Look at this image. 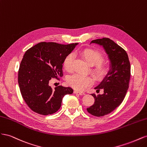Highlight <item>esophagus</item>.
<instances>
[{
  "mask_svg": "<svg viewBox=\"0 0 147 147\" xmlns=\"http://www.w3.org/2000/svg\"><path fill=\"white\" fill-rule=\"evenodd\" d=\"M74 93H75V94H78L80 95H84V94H85V93H84V92H79L78 91H74Z\"/></svg>",
  "mask_w": 147,
  "mask_h": 147,
  "instance_id": "34e87169",
  "label": "esophagus"
}]
</instances>
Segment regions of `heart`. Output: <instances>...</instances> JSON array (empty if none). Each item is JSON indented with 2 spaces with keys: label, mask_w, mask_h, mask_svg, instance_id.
I'll list each match as a JSON object with an SVG mask.
<instances>
[{
  "label": "heart",
  "mask_w": 147,
  "mask_h": 147,
  "mask_svg": "<svg viewBox=\"0 0 147 147\" xmlns=\"http://www.w3.org/2000/svg\"><path fill=\"white\" fill-rule=\"evenodd\" d=\"M80 55L89 65L93 66L91 69V73L96 80H101L108 75L109 69L107 66L102 64L105 59L100 52L94 49L87 48L82 50L80 52ZM73 62L74 55L72 53H70L66 56L63 62L64 68L66 71H72ZM67 83L75 90L82 91L87 87L91 85L93 83V80L91 77L74 74L69 77Z\"/></svg>",
  "instance_id": "b5f03b06"
}]
</instances>
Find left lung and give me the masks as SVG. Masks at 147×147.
<instances>
[{"label": "left lung", "instance_id": "8db88e82", "mask_svg": "<svg viewBox=\"0 0 147 147\" xmlns=\"http://www.w3.org/2000/svg\"><path fill=\"white\" fill-rule=\"evenodd\" d=\"M102 45L111 62L108 75L98 86L95 88L102 94H91L94 97V104L86 109L88 112L96 117L107 115L121 104L129 88L131 77V65L126 51L109 38L92 40Z\"/></svg>", "mask_w": 147, "mask_h": 147}]
</instances>
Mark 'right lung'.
Instances as JSON below:
<instances>
[{
	"label": "right lung",
	"instance_id": "right-lung-1",
	"mask_svg": "<svg viewBox=\"0 0 147 147\" xmlns=\"http://www.w3.org/2000/svg\"><path fill=\"white\" fill-rule=\"evenodd\" d=\"M77 44L43 42L24 53L18 80L22 97L33 112L43 115L53 114L60 109L64 96L73 93L70 87L52 88L49 82L52 78L63 76L64 60Z\"/></svg>",
	"mask_w": 147,
	"mask_h": 147
}]
</instances>
